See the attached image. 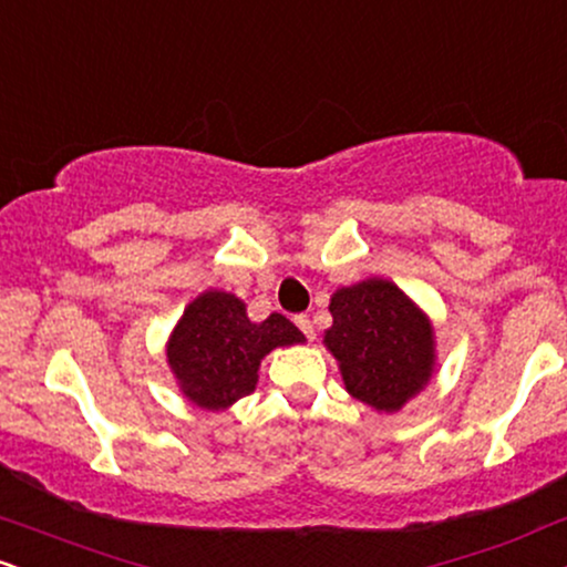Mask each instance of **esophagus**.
I'll return each mask as SVG.
<instances>
[{"mask_svg":"<svg viewBox=\"0 0 567 567\" xmlns=\"http://www.w3.org/2000/svg\"><path fill=\"white\" fill-rule=\"evenodd\" d=\"M296 324L301 327V332H303L306 338L313 340V324H311V319L306 317V313H301V317H296Z\"/></svg>","mask_w":567,"mask_h":567,"instance_id":"1","label":"esophagus"}]
</instances>
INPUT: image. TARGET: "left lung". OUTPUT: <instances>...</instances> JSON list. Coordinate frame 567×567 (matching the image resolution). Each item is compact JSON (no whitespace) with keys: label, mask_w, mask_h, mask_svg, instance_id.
Instances as JSON below:
<instances>
[{"label":"left lung","mask_w":567,"mask_h":567,"mask_svg":"<svg viewBox=\"0 0 567 567\" xmlns=\"http://www.w3.org/2000/svg\"><path fill=\"white\" fill-rule=\"evenodd\" d=\"M324 346L346 391L378 412H399L427 385L435 364L431 319L388 279L372 277L330 298Z\"/></svg>","instance_id":"obj_1"}]
</instances>
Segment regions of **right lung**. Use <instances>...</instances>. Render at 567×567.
I'll return each mask as SVG.
<instances>
[{"mask_svg": "<svg viewBox=\"0 0 567 567\" xmlns=\"http://www.w3.org/2000/svg\"><path fill=\"white\" fill-rule=\"evenodd\" d=\"M303 340V332L282 313L250 322L240 298L206 290L184 309L166 357L182 393L193 404L218 412L254 393L266 353Z\"/></svg>", "mask_w": 567, "mask_h": 567, "instance_id": "obj_1", "label": "right lung"}]
</instances>
